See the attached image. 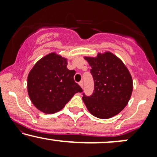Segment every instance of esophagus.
<instances>
[{"label": "esophagus", "instance_id": "esophagus-1", "mask_svg": "<svg viewBox=\"0 0 157 157\" xmlns=\"http://www.w3.org/2000/svg\"><path fill=\"white\" fill-rule=\"evenodd\" d=\"M79 85H80L81 88H83V82H82V81H80V82H79Z\"/></svg>", "mask_w": 157, "mask_h": 157}]
</instances>
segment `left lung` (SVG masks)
<instances>
[{
	"instance_id": "obj_1",
	"label": "left lung",
	"mask_w": 157,
	"mask_h": 157,
	"mask_svg": "<svg viewBox=\"0 0 157 157\" xmlns=\"http://www.w3.org/2000/svg\"><path fill=\"white\" fill-rule=\"evenodd\" d=\"M91 67L94 90L91 96L83 94L82 100L93 116L109 119L127 105L133 91L132 77L125 65L110 52L95 57H84Z\"/></svg>"
}]
</instances>
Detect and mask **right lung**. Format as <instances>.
<instances>
[{
    "label": "right lung",
    "mask_w": 157,
    "mask_h": 157,
    "mask_svg": "<svg viewBox=\"0 0 157 157\" xmlns=\"http://www.w3.org/2000/svg\"><path fill=\"white\" fill-rule=\"evenodd\" d=\"M67 64V59L52 52L37 61L29 73V96L42 112L60 111L75 94L82 91L74 80L75 71L68 70Z\"/></svg>",
    "instance_id": "add662e5"
}]
</instances>
